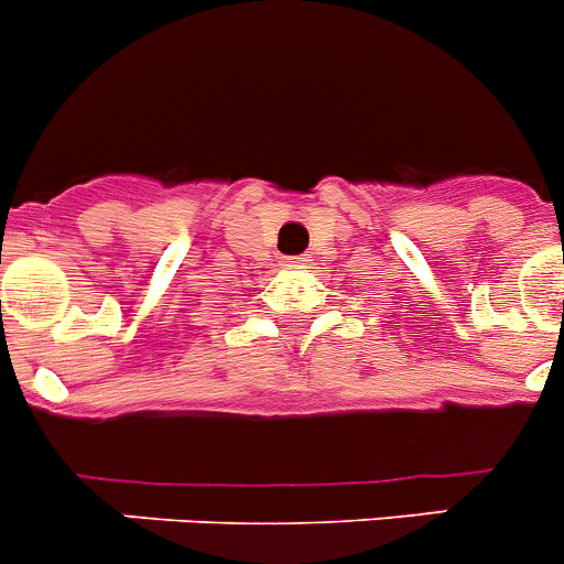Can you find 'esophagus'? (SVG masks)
I'll use <instances>...</instances> for the list:
<instances>
[{
  "mask_svg": "<svg viewBox=\"0 0 564 564\" xmlns=\"http://www.w3.org/2000/svg\"><path fill=\"white\" fill-rule=\"evenodd\" d=\"M303 261H308V259H305V256H303V259H294L292 264H303Z\"/></svg>",
  "mask_w": 564,
  "mask_h": 564,
  "instance_id": "1",
  "label": "esophagus"
}]
</instances>
